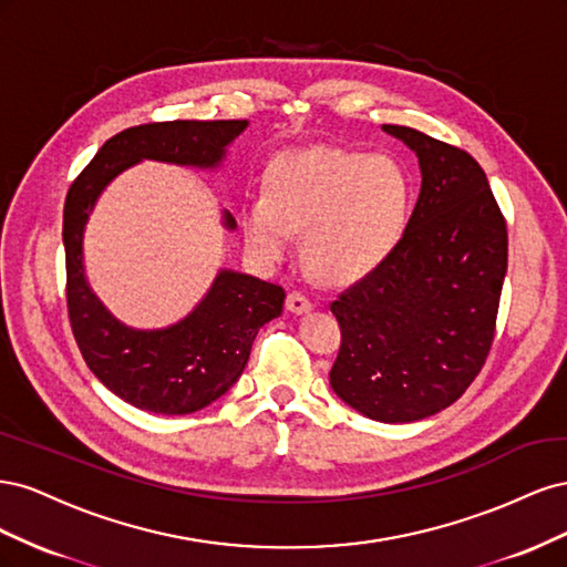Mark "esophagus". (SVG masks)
<instances>
[{
  "label": "esophagus",
  "instance_id": "esophagus-1",
  "mask_svg": "<svg viewBox=\"0 0 567 567\" xmlns=\"http://www.w3.org/2000/svg\"><path fill=\"white\" fill-rule=\"evenodd\" d=\"M286 307H288V312L302 315V312H310L312 310V300L307 298L305 293H300V290H290L288 300H286Z\"/></svg>",
  "mask_w": 567,
  "mask_h": 567
}]
</instances>
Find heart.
I'll return each instance as SVG.
<instances>
[{
	"mask_svg": "<svg viewBox=\"0 0 567 567\" xmlns=\"http://www.w3.org/2000/svg\"><path fill=\"white\" fill-rule=\"evenodd\" d=\"M411 184L388 156L315 148L271 165L269 196H250L241 225L262 262H279L305 229V255L331 281L379 267L406 227Z\"/></svg>",
	"mask_w": 567,
	"mask_h": 567,
	"instance_id": "1",
	"label": "heart"
}]
</instances>
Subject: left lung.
<instances>
[{"instance_id": "obj_1", "label": "left lung", "mask_w": 567, "mask_h": 567, "mask_svg": "<svg viewBox=\"0 0 567 567\" xmlns=\"http://www.w3.org/2000/svg\"><path fill=\"white\" fill-rule=\"evenodd\" d=\"M416 153L421 194L400 244L331 302L338 398L411 423L454 404L489 354L508 262L506 219L483 167L419 130L383 125Z\"/></svg>"}]
</instances>
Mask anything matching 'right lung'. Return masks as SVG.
Listing matches in <instances>:
<instances>
[{
	"label": "right lung",
	"instance_id": "right-lung-1",
	"mask_svg": "<svg viewBox=\"0 0 567 567\" xmlns=\"http://www.w3.org/2000/svg\"><path fill=\"white\" fill-rule=\"evenodd\" d=\"M246 120H169L123 130L99 148L68 188L63 205L65 300L84 362L120 400L153 414H192L221 398L244 373L252 340L284 310L286 290L221 269L208 296L158 331L120 323L92 293L82 267V234L96 198L140 161L217 167ZM225 227L236 221L225 213Z\"/></svg>",
	"mask_w": 567,
	"mask_h": 567
}]
</instances>
